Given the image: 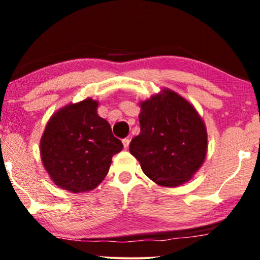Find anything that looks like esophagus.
I'll return each instance as SVG.
<instances>
[{
	"mask_svg": "<svg viewBox=\"0 0 260 260\" xmlns=\"http://www.w3.org/2000/svg\"><path fill=\"white\" fill-rule=\"evenodd\" d=\"M129 138H124L123 140H122V143H123V147H124V149H127L128 148V145H129Z\"/></svg>",
	"mask_w": 260,
	"mask_h": 260,
	"instance_id": "esophagus-1",
	"label": "esophagus"
}]
</instances>
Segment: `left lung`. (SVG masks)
<instances>
[{"mask_svg": "<svg viewBox=\"0 0 260 260\" xmlns=\"http://www.w3.org/2000/svg\"><path fill=\"white\" fill-rule=\"evenodd\" d=\"M140 107V133L131 142V154L155 183L180 186L204 162V122L194 107L171 90L151 96Z\"/></svg>", "mask_w": 260, "mask_h": 260, "instance_id": "1", "label": "left lung"}]
</instances>
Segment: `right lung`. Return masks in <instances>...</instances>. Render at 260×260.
Wrapping results in <instances>:
<instances>
[{
    "label": "right lung",
    "mask_w": 260,
    "mask_h": 260,
    "mask_svg": "<svg viewBox=\"0 0 260 260\" xmlns=\"http://www.w3.org/2000/svg\"><path fill=\"white\" fill-rule=\"evenodd\" d=\"M91 99L68 105L49 121L41 137V159L58 187L73 193L94 189L123 144Z\"/></svg>",
    "instance_id": "1"
}]
</instances>
